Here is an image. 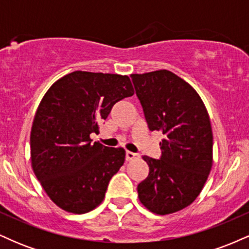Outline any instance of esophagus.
<instances>
[{
  "label": "esophagus",
  "instance_id": "34e87169",
  "mask_svg": "<svg viewBox=\"0 0 249 249\" xmlns=\"http://www.w3.org/2000/svg\"><path fill=\"white\" fill-rule=\"evenodd\" d=\"M138 154L137 153H133V152H130V151H126V152H125V159H126L127 161H130V160H133V159H136V158H138Z\"/></svg>",
  "mask_w": 249,
  "mask_h": 249
}]
</instances>
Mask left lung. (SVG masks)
I'll use <instances>...</instances> for the list:
<instances>
[{
    "label": "left lung",
    "instance_id": "8db88e82",
    "mask_svg": "<svg viewBox=\"0 0 249 249\" xmlns=\"http://www.w3.org/2000/svg\"><path fill=\"white\" fill-rule=\"evenodd\" d=\"M150 131H160L161 156L142 159L150 167L138 185L139 200L156 214L191 205L201 192L213 164V134L200 96L168 70L131 75Z\"/></svg>",
    "mask_w": 249,
    "mask_h": 249
}]
</instances>
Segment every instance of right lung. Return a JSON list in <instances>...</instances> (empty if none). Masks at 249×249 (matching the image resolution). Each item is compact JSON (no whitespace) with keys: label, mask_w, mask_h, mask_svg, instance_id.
Masks as SVG:
<instances>
[{"label":"right lung","mask_w":249,"mask_h":249,"mask_svg":"<svg viewBox=\"0 0 249 249\" xmlns=\"http://www.w3.org/2000/svg\"><path fill=\"white\" fill-rule=\"evenodd\" d=\"M134 93L127 76L75 71L51 85L39 103L30 134L31 164L49 198L83 214L103 201L124 164L122 147L91 142L117 102Z\"/></svg>","instance_id":"add662e5"}]
</instances>
